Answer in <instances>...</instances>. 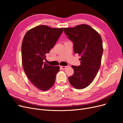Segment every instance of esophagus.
I'll use <instances>...</instances> for the list:
<instances>
[{
  "label": "esophagus",
  "instance_id": "obj_1",
  "mask_svg": "<svg viewBox=\"0 0 123 123\" xmlns=\"http://www.w3.org/2000/svg\"><path fill=\"white\" fill-rule=\"evenodd\" d=\"M67 68V66H60V68L61 69H65Z\"/></svg>",
  "mask_w": 123,
  "mask_h": 123
}]
</instances>
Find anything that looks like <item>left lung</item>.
I'll use <instances>...</instances> for the list:
<instances>
[{
	"instance_id": "obj_1",
	"label": "left lung",
	"mask_w": 123,
	"mask_h": 123,
	"mask_svg": "<svg viewBox=\"0 0 123 123\" xmlns=\"http://www.w3.org/2000/svg\"><path fill=\"white\" fill-rule=\"evenodd\" d=\"M64 31L73 43L74 53L81 56V65L72 66L74 73L69 77V81L77 89H84L93 82L100 67L103 52L101 37L87 24L64 28Z\"/></svg>"
}]
</instances>
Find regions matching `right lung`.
Wrapping results in <instances>:
<instances>
[{
    "mask_svg": "<svg viewBox=\"0 0 123 123\" xmlns=\"http://www.w3.org/2000/svg\"><path fill=\"white\" fill-rule=\"evenodd\" d=\"M63 31V28L39 25L26 33L21 46L24 72L33 84L42 91L52 87L59 66H50L44 62Z\"/></svg>",
    "mask_w": 123,
    "mask_h": 123,
    "instance_id": "add662e5",
    "label": "right lung"
}]
</instances>
